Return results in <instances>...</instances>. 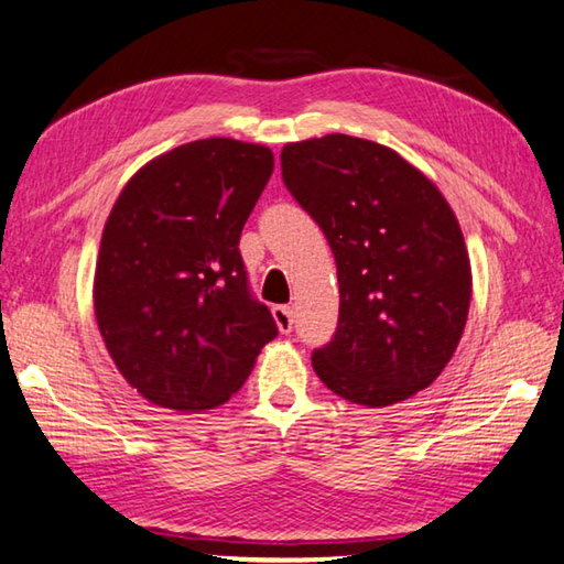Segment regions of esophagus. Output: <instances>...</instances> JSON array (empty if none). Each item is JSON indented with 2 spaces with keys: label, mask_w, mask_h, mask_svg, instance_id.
Masks as SVG:
<instances>
[{
  "label": "esophagus",
  "mask_w": 564,
  "mask_h": 564,
  "mask_svg": "<svg viewBox=\"0 0 564 564\" xmlns=\"http://www.w3.org/2000/svg\"><path fill=\"white\" fill-rule=\"evenodd\" d=\"M273 318H275V326H279L281 333H291L293 330V311H291V305H275Z\"/></svg>",
  "instance_id": "obj_1"
}]
</instances>
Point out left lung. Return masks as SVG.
Returning a JSON list of instances; mask_svg holds the SVG:
<instances>
[{
  "mask_svg": "<svg viewBox=\"0 0 564 564\" xmlns=\"http://www.w3.org/2000/svg\"><path fill=\"white\" fill-rule=\"evenodd\" d=\"M281 169L338 265V328L313 350V370L350 403L415 395L453 358L470 308L453 208L393 149L346 133L283 147Z\"/></svg>",
  "mask_w": 564,
  "mask_h": 564,
  "instance_id": "left-lung-1",
  "label": "left lung"
}]
</instances>
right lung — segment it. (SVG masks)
I'll use <instances>...</instances> for the list:
<instances>
[{"mask_svg":"<svg viewBox=\"0 0 564 564\" xmlns=\"http://www.w3.org/2000/svg\"><path fill=\"white\" fill-rule=\"evenodd\" d=\"M273 154L202 139L133 176L104 226L94 311L131 388L171 410L226 403L279 336L238 251Z\"/></svg>","mask_w":564,"mask_h":564,"instance_id":"right-lung-1","label":"right lung"}]
</instances>
